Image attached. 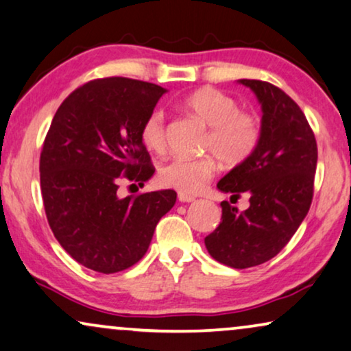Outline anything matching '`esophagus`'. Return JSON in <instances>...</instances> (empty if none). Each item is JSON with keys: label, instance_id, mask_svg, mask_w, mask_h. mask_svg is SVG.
<instances>
[{"label": "esophagus", "instance_id": "34e87169", "mask_svg": "<svg viewBox=\"0 0 351 351\" xmlns=\"http://www.w3.org/2000/svg\"><path fill=\"white\" fill-rule=\"evenodd\" d=\"M177 198H179L180 203H193V201H195L193 196L185 195V193H179V196H177Z\"/></svg>", "mask_w": 351, "mask_h": 351}]
</instances>
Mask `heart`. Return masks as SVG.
<instances>
[{
	"instance_id": "b5f03b06",
	"label": "heart",
	"mask_w": 351,
	"mask_h": 351,
	"mask_svg": "<svg viewBox=\"0 0 351 351\" xmlns=\"http://www.w3.org/2000/svg\"><path fill=\"white\" fill-rule=\"evenodd\" d=\"M184 107L210 128L206 138V150L213 152L225 165L234 166L246 161L256 150L261 138V124L251 113L239 112L237 100L222 90L201 88L184 100ZM141 138L148 150L161 153L167 143L166 117L161 108H155L143 119ZM176 156L166 161L158 171V179L165 186L182 193H198L206 182L215 174L217 158Z\"/></svg>"
}]
</instances>
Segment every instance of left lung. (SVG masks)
<instances>
[{
	"instance_id": "obj_1",
	"label": "left lung",
	"mask_w": 351,
	"mask_h": 351,
	"mask_svg": "<svg viewBox=\"0 0 351 351\" xmlns=\"http://www.w3.org/2000/svg\"><path fill=\"white\" fill-rule=\"evenodd\" d=\"M238 83L261 104V138L252 155L225 174L217 189L232 198L241 193L251 198L243 213L222 201V222L204 244L223 265L249 268L275 257L308 214L318 148L304 112L289 95L265 81Z\"/></svg>"
}]
</instances>
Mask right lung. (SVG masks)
Returning <instances> with one entry per match:
<instances>
[{
	"mask_svg": "<svg viewBox=\"0 0 351 351\" xmlns=\"http://www.w3.org/2000/svg\"><path fill=\"white\" fill-rule=\"evenodd\" d=\"M166 93L145 81L94 80L54 114L40 158L43 203L57 241L86 268L108 275L132 267L176 204L174 190L117 193L121 180L143 186L155 174L141 128Z\"/></svg>",
	"mask_w": 351,
	"mask_h": 351,
	"instance_id": "right-lung-1",
	"label": "right lung"
}]
</instances>
